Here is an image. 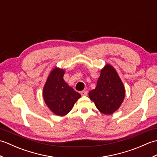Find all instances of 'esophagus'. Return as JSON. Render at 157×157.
Instances as JSON below:
<instances>
[{"label": "esophagus", "instance_id": "obj_1", "mask_svg": "<svg viewBox=\"0 0 157 157\" xmlns=\"http://www.w3.org/2000/svg\"><path fill=\"white\" fill-rule=\"evenodd\" d=\"M82 96H87L88 95V90H83L80 92Z\"/></svg>", "mask_w": 157, "mask_h": 157}]
</instances>
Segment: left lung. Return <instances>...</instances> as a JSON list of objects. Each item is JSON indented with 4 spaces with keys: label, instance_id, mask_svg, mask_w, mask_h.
I'll use <instances>...</instances> for the list:
<instances>
[{
    "label": "left lung",
    "instance_id": "obj_1",
    "mask_svg": "<svg viewBox=\"0 0 157 157\" xmlns=\"http://www.w3.org/2000/svg\"><path fill=\"white\" fill-rule=\"evenodd\" d=\"M89 97L98 111L111 115L119 109L125 97V88L115 69L106 65L101 70L95 89L89 92Z\"/></svg>",
    "mask_w": 157,
    "mask_h": 157
}]
</instances>
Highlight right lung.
<instances>
[{"instance_id": "obj_1", "label": "right lung", "mask_w": 157, "mask_h": 157, "mask_svg": "<svg viewBox=\"0 0 157 157\" xmlns=\"http://www.w3.org/2000/svg\"><path fill=\"white\" fill-rule=\"evenodd\" d=\"M64 70L55 68L50 73L43 89V97L48 108L59 116L67 114L78 99V92L66 84L63 79Z\"/></svg>"}]
</instances>
